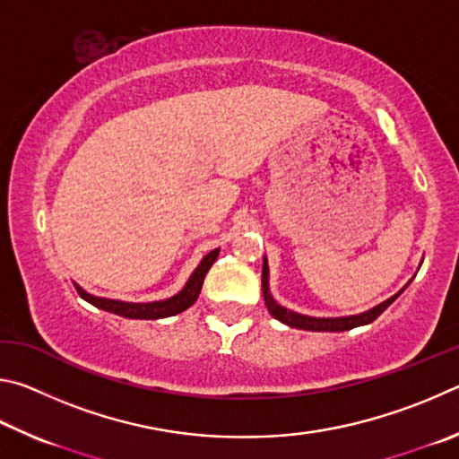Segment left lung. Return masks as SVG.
<instances>
[{"label": "left lung", "mask_w": 459, "mask_h": 459, "mask_svg": "<svg viewBox=\"0 0 459 459\" xmlns=\"http://www.w3.org/2000/svg\"><path fill=\"white\" fill-rule=\"evenodd\" d=\"M409 282H411V280H409ZM409 282L403 288H401V290L395 296H391V299H387L381 304H377V307H373V308L360 312V315L320 318V316L300 315V312H294L290 308L282 307V304H278L274 300V296H272V292H270V268H268L266 255H264V262H262V292H264V302H266L270 315L274 316L276 320H280V323H284L286 326L302 328V331H312V333H342V331H351V328H357V326L373 323V320L379 316L383 310H387L391 304L399 299V294L405 290Z\"/></svg>", "instance_id": "8db88e82"}]
</instances>
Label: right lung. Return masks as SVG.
<instances>
[{
    "mask_svg": "<svg viewBox=\"0 0 459 459\" xmlns=\"http://www.w3.org/2000/svg\"><path fill=\"white\" fill-rule=\"evenodd\" d=\"M217 255H220V247L209 252L204 255V260L199 262V266L193 270V274L189 276L187 282L181 288L179 292L171 299L165 300H152V302H125V300H115V299H102V296H94L91 292H86L82 286H76L78 294L82 296L86 302H91L92 307L112 312V315L125 316V318H136V320H157V318H167V316H175L179 312L187 310L193 307L197 300V296L201 292V286H204L205 274L209 268L213 266V262Z\"/></svg>",
    "mask_w": 459,
    "mask_h": 459,
    "instance_id": "1",
    "label": "right lung"
}]
</instances>
